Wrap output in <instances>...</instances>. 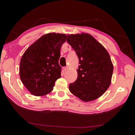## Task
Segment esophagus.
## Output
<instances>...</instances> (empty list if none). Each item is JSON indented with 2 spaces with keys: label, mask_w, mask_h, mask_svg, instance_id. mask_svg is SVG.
<instances>
[{
  "label": "esophagus",
  "mask_w": 135,
  "mask_h": 135,
  "mask_svg": "<svg viewBox=\"0 0 135 135\" xmlns=\"http://www.w3.org/2000/svg\"><path fill=\"white\" fill-rule=\"evenodd\" d=\"M63 70H64V71H65V72H66V71L68 70V67H64V68H63Z\"/></svg>",
  "instance_id": "1"
}]
</instances>
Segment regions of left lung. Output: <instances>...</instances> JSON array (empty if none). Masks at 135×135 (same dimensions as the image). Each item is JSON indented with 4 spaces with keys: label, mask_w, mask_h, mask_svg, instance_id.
<instances>
[{
    "label": "left lung",
    "mask_w": 135,
    "mask_h": 135,
    "mask_svg": "<svg viewBox=\"0 0 135 135\" xmlns=\"http://www.w3.org/2000/svg\"><path fill=\"white\" fill-rule=\"evenodd\" d=\"M68 42L78 57V78L70 84L71 93L84 102L93 101L111 84L113 65L107 51L88 33L67 35Z\"/></svg>",
    "instance_id": "8db88e82"
}]
</instances>
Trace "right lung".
<instances>
[{"label": "right lung", "mask_w": 135, "mask_h": 135, "mask_svg": "<svg viewBox=\"0 0 135 135\" xmlns=\"http://www.w3.org/2000/svg\"><path fill=\"white\" fill-rule=\"evenodd\" d=\"M65 34L50 33L43 35L25 51L20 63V76L30 93L41 96L52 91L61 78L59 64L60 50L66 41Z\"/></svg>", "instance_id": "obj_1"}]
</instances>
